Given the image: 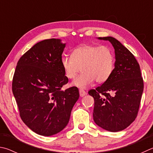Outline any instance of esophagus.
Instances as JSON below:
<instances>
[{
	"label": "esophagus",
	"instance_id": "1",
	"mask_svg": "<svg viewBox=\"0 0 153 153\" xmlns=\"http://www.w3.org/2000/svg\"><path fill=\"white\" fill-rule=\"evenodd\" d=\"M79 93H80V96H81V97H84L85 95H87V93L82 89H79Z\"/></svg>",
	"mask_w": 153,
	"mask_h": 153
}]
</instances>
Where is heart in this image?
<instances>
[{"mask_svg": "<svg viewBox=\"0 0 153 153\" xmlns=\"http://www.w3.org/2000/svg\"><path fill=\"white\" fill-rule=\"evenodd\" d=\"M62 66L66 76L73 79L80 70L81 74L73 81V85L85 89L95 81L103 83L114 71L115 56L107 45L83 44L75 48L71 56L62 59Z\"/></svg>", "mask_w": 153, "mask_h": 153, "instance_id": "heart-1", "label": "heart"}]
</instances>
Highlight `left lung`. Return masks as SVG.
Here are the masks:
<instances>
[{"label":"left lung","instance_id":"left-lung-1","mask_svg":"<svg viewBox=\"0 0 153 153\" xmlns=\"http://www.w3.org/2000/svg\"><path fill=\"white\" fill-rule=\"evenodd\" d=\"M108 40L115 50V68L110 77L89 94L94 98L93 120L110 132L124 130L134 121L140 107L144 82L139 64L132 53L112 37Z\"/></svg>","mask_w":153,"mask_h":153}]
</instances>
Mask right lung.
I'll use <instances>...</instances> for the list:
<instances>
[{"mask_svg": "<svg viewBox=\"0 0 153 153\" xmlns=\"http://www.w3.org/2000/svg\"><path fill=\"white\" fill-rule=\"evenodd\" d=\"M66 44L48 39L31 48L19 60L12 90L23 122L37 134L52 136L68 124L79 98L78 88L62 91L68 83L62 66Z\"/></svg>", "mask_w": 153, "mask_h": 153, "instance_id": "right-lung-1", "label": "right lung"}]
</instances>
